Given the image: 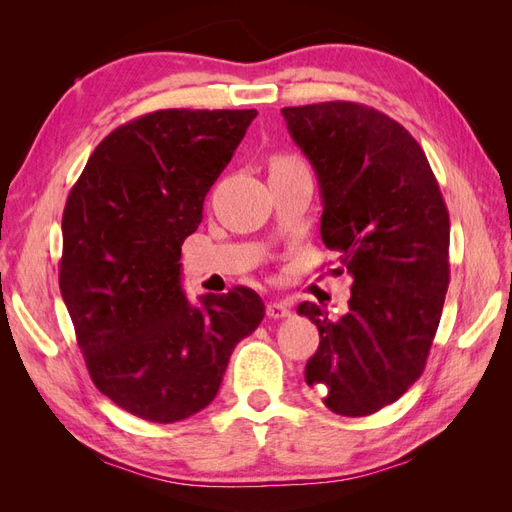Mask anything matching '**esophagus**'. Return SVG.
Instances as JSON below:
<instances>
[{
  "instance_id": "34e87169",
  "label": "esophagus",
  "mask_w": 512,
  "mask_h": 512,
  "mask_svg": "<svg viewBox=\"0 0 512 512\" xmlns=\"http://www.w3.org/2000/svg\"><path fill=\"white\" fill-rule=\"evenodd\" d=\"M267 316L269 318H286V316H290V307L282 301H271V303H267Z\"/></svg>"
}]
</instances>
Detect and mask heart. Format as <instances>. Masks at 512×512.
I'll return each instance as SVG.
<instances>
[{"mask_svg":"<svg viewBox=\"0 0 512 512\" xmlns=\"http://www.w3.org/2000/svg\"><path fill=\"white\" fill-rule=\"evenodd\" d=\"M297 164H303L301 160L292 158V156H277L271 164V168H284V166H297Z\"/></svg>","mask_w":512,"mask_h":512,"instance_id":"1","label":"heart"}]
</instances>
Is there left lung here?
I'll return each instance as SVG.
<instances>
[{
	"label": "left lung",
	"instance_id": "8db88e82",
	"mask_svg": "<svg viewBox=\"0 0 512 512\" xmlns=\"http://www.w3.org/2000/svg\"><path fill=\"white\" fill-rule=\"evenodd\" d=\"M282 115L318 175L333 273L352 277L339 320L309 301L297 309L320 331L305 382L335 414H374L425 369L451 280L448 209L425 151L389 115L342 100Z\"/></svg>",
	"mask_w": 512,
	"mask_h": 512
}]
</instances>
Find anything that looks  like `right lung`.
Listing matches in <instances>:
<instances>
[{
	"mask_svg": "<svg viewBox=\"0 0 512 512\" xmlns=\"http://www.w3.org/2000/svg\"><path fill=\"white\" fill-rule=\"evenodd\" d=\"M256 115L166 108L136 117L94 149L68 194L61 297L98 391L143 421L207 408L232 350L265 318L245 286L192 305L179 265L207 192Z\"/></svg>",
	"mask_w": 512,
	"mask_h": 512,
	"instance_id": "right-lung-1",
	"label": "right lung"
}]
</instances>
